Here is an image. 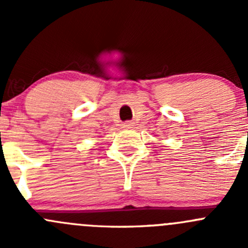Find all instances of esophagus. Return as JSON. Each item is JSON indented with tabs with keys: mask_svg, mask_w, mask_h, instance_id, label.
Instances as JSON below:
<instances>
[{
	"mask_svg": "<svg viewBox=\"0 0 248 248\" xmlns=\"http://www.w3.org/2000/svg\"><path fill=\"white\" fill-rule=\"evenodd\" d=\"M132 126H133V122H131V121H127L122 124V127H124V128H132Z\"/></svg>",
	"mask_w": 248,
	"mask_h": 248,
	"instance_id": "esophagus-1",
	"label": "esophagus"
}]
</instances>
